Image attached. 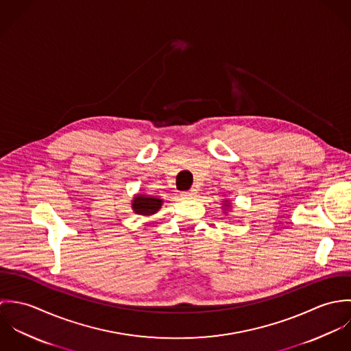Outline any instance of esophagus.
<instances>
[{
    "instance_id": "34e87169",
    "label": "esophagus",
    "mask_w": 351,
    "mask_h": 351,
    "mask_svg": "<svg viewBox=\"0 0 351 351\" xmlns=\"http://www.w3.org/2000/svg\"><path fill=\"white\" fill-rule=\"evenodd\" d=\"M195 196H196V189H189V191L182 192V197L184 199H193Z\"/></svg>"
}]
</instances>
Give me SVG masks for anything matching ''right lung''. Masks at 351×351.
I'll use <instances>...</instances> for the list:
<instances>
[{
  "label": "right lung",
  "instance_id": "obj_1",
  "mask_svg": "<svg viewBox=\"0 0 351 351\" xmlns=\"http://www.w3.org/2000/svg\"><path fill=\"white\" fill-rule=\"evenodd\" d=\"M162 205V200L149 197V196H136L132 202V208L139 215H154Z\"/></svg>",
  "mask_w": 351,
  "mask_h": 351
}]
</instances>
